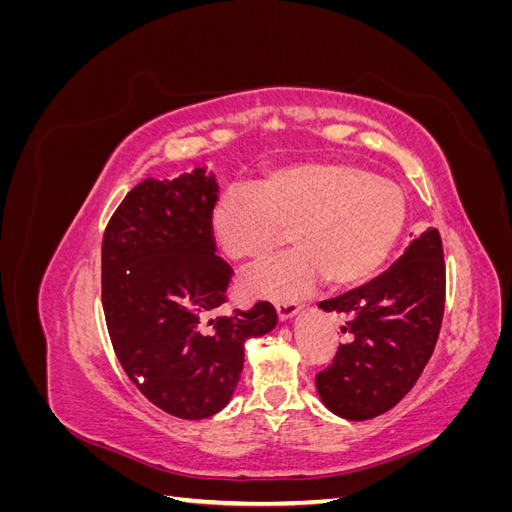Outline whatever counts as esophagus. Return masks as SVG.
Segmentation results:
<instances>
[{"label":"esophagus","instance_id":"esophagus-1","mask_svg":"<svg viewBox=\"0 0 512 512\" xmlns=\"http://www.w3.org/2000/svg\"><path fill=\"white\" fill-rule=\"evenodd\" d=\"M275 312H277V318H280V322H286V320H292L294 316L299 314V307L292 305V303H284V305H277Z\"/></svg>","mask_w":512,"mask_h":512}]
</instances>
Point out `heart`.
Returning <instances> with one entry per match:
<instances>
[{"mask_svg": "<svg viewBox=\"0 0 512 512\" xmlns=\"http://www.w3.org/2000/svg\"><path fill=\"white\" fill-rule=\"evenodd\" d=\"M406 224L395 183L350 164H301L262 177L254 194L230 192L211 215L222 254L254 267L280 250L292 254L241 282L252 299L294 301L322 280L333 290L365 284L391 256Z\"/></svg>", "mask_w": 512, "mask_h": 512, "instance_id": "b5f03b06", "label": "heart"}]
</instances>
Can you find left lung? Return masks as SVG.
Listing matches in <instances>:
<instances>
[{
  "mask_svg": "<svg viewBox=\"0 0 512 512\" xmlns=\"http://www.w3.org/2000/svg\"><path fill=\"white\" fill-rule=\"evenodd\" d=\"M444 284L442 241L436 228H427L376 280L318 303L344 318L348 335L316 376L322 404L346 421H367L397 406L436 348Z\"/></svg>",
  "mask_w": 512,
  "mask_h": 512,
  "instance_id": "1",
  "label": "left lung"
}]
</instances>
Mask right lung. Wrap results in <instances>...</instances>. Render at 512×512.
Listing matches in <instances>:
<instances>
[{
  "instance_id": "add662e5",
  "label": "right lung",
  "mask_w": 512,
  "mask_h": 512,
  "mask_svg": "<svg viewBox=\"0 0 512 512\" xmlns=\"http://www.w3.org/2000/svg\"><path fill=\"white\" fill-rule=\"evenodd\" d=\"M218 192L207 166L145 179L123 198L102 239V307L117 359L153 406L183 421L228 406L245 342L277 324L265 301L211 318L230 280L211 230Z\"/></svg>"
}]
</instances>
